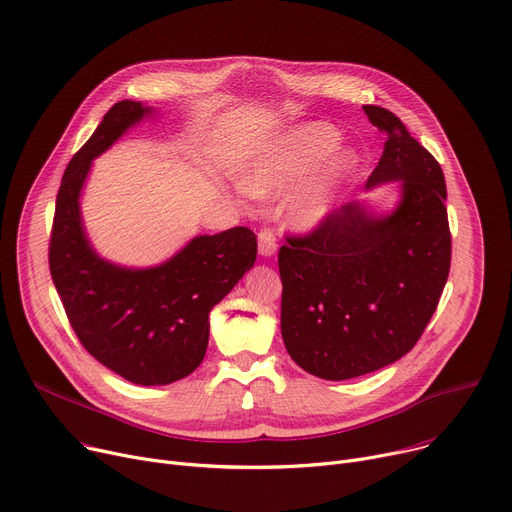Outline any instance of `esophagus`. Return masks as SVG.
Here are the masks:
<instances>
[{"mask_svg": "<svg viewBox=\"0 0 512 512\" xmlns=\"http://www.w3.org/2000/svg\"><path fill=\"white\" fill-rule=\"evenodd\" d=\"M257 241H259V255H261V257L276 255V251H278V241H276L274 230L263 228V230L257 234Z\"/></svg>", "mask_w": 512, "mask_h": 512, "instance_id": "34e87169", "label": "esophagus"}]
</instances>
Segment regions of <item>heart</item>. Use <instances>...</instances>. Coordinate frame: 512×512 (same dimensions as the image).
<instances>
[{
  "label": "heart",
  "mask_w": 512,
  "mask_h": 512,
  "mask_svg": "<svg viewBox=\"0 0 512 512\" xmlns=\"http://www.w3.org/2000/svg\"><path fill=\"white\" fill-rule=\"evenodd\" d=\"M339 142L342 135L327 123L296 125L249 156L236 189L257 197H278L292 189L284 203L288 224L302 232L315 230L335 210L358 170V154L337 150Z\"/></svg>",
  "instance_id": "b5f03b06"
}]
</instances>
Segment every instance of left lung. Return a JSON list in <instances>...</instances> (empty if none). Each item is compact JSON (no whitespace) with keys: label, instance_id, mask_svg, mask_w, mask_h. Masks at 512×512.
Instances as JSON below:
<instances>
[{"label":"left lung","instance_id":"left-lung-1","mask_svg":"<svg viewBox=\"0 0 512 512\" xmlns=\"http://www.w3.org/2000/svg\"><path fill=\"white\" fill-rule=\"evenodd\" d=\"M387 133L366 189L399 181L393 212L350 201L280 249L282 337L290 358L346 381L410 352L432 319L451 267L447 185L440 164L391 111L364 105Z\"/></svg>","mask_w":512,"mask_h":512}]
</instances>
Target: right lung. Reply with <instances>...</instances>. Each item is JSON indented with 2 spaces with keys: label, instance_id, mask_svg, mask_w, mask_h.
<instances>
[{
  "label": "right lung",
  "instance_id": "1",
  "mask_svg": "<svg viewBox=\"0 0 512 512\" xmlns=\"http://www.w3.org/2000/svg\"><path fill=\"white\" fill-rule=\"evenodd\" d=\"M154 113L121 100L67 164L49 245L51 278L82 346L135 385H168L206 356L210 311L257 259L253 230L199 234L160 265L133 269L102 259L84 230L80 195L92 160Z\"/></svg>",
  "mask_w": 512,
  "mask_h": 512
}]
</instances>
